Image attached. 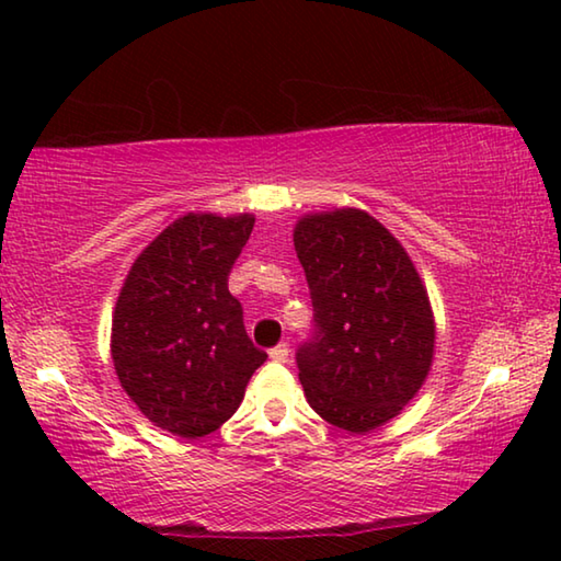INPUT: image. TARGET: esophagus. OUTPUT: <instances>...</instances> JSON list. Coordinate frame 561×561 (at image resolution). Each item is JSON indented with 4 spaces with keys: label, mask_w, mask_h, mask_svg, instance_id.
I'll return each mask as SVG.
<instances>
[{
    "label": "esophagus",
    "mask_w": 561,
    "mask_h": 561,
    "mask_svg": "<svg viewBox=\"0 0 561 561\" xmlns=\"http://www.w3.org/2000/svg\"><path fill=\"white\" fill-rule=\"evenodd\" d=\"M270 358H274V360H289V344L287 341H282V344H277L274 348H270Z\"/></svg>",
    "instance_id": "esophagus-1"
}]
</instances>
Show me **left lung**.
<instances>
[{"instance_id":"obj_1","label":"left lung","mask_w":561,"mask_h":561,"mask_svg":"<svg viewBox=\"0 0 561 561\" xmlns=\"http://www.w3.org/2000/svg\"><path fill=\"white\" fill-rule=\"evenodd\" d=\"M294 250L314 307V329L297 348L307 401L341 431H374L428 376V294L396 237L351 207L304 217Z\"/></svg>"}]
</instances>
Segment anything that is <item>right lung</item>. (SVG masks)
Returning a JSON list of instances; mask_svg holds the SVG:
<instances>
[{
	"label": "right lung",
	"mask_w": 561,
	"mask_h": 561,
	"mask_svg": "<svg viewBox=\"0 0 561 561\" xmlns=\"http://www.w3.org/2000/svg\"><path fill=\"white\" fill-rule=\"evenodd\" d=\"M252 215H185L133 262L113 314V366L148 421L203 438L240 408L264 364L227 279Z\"/></svg>",
	"instance_id": "1"
}]
</instances>
